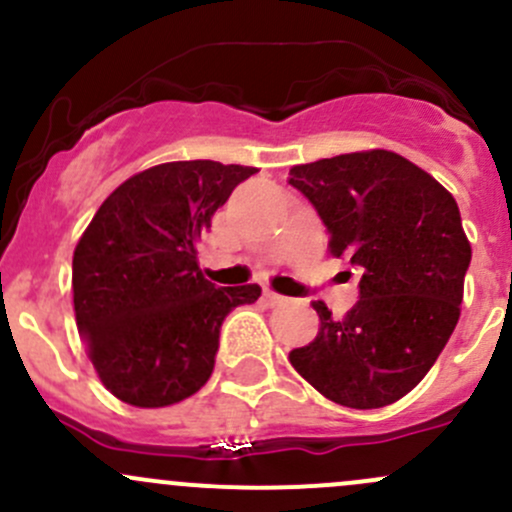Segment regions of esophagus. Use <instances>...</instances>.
I'll use <instances>...</instances> for the list:
<instances>
[{
	"label": "esophagus",
	"instance_id": "1",
	"mask_svg": "<svg viewBox=\"0 0 512 512\" xmlns=\"http://www.w3.org/2000/svg\"><path fill=\"white\" fill-rule=\"evenodd\" d=\"M263 300H266L268 305H271V307H276V305H283V302H288V298H283V295L273 293V290H263Z\"/></svg>",
	"mask_w": 512,
	"mask_h": 512
}]
</instances>
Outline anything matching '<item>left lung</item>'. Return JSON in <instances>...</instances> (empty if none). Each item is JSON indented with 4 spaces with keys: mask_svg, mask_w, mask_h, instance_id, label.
Masks as SVG:
<instances>
[{
    "mask_svg": "<svg viewBox=\"0 0 512 512\" xmlns=\"http://www.w3.org/2000/svg\"><path fill=\"white\" fill-rule=\"evenodd\" d=\"M290 185L320 214L329 251L361 271L344 320L312 302L320 332L290 351V364L346 408L395 403L425 378L459 322L471 244L456 200L383 148L295 166Z\"/></svg>",
    "mask_w": 512,
    "mask_h": 512,
    "instance_id": "1",
    "label": "left lung"
}]
</instances>
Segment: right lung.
I'll list each match as a JSON object with an SVG mask.
<instances>
[{
    "label": "right lung",
    "mask_w": 512,
    "mask_h": 512,
    "mask_svg": "<svg viewBox=\"0 0 512 512\" xmlns=\"http://www.w3.org/2000/svg\"><path fill=\"white\" fill-rule=\"evenodd\" d=\"M256 173L217 161L161 163L119 185L75 246L78 332L104 388L136 408L190 398L212 376L224 317L258 285L217 288L197 239Z\"/></svg>",
    "instance_id": "right-lung-1"
}]
</instances>
